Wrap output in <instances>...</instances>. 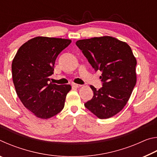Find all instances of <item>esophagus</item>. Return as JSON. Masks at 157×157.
I'll return each instance as SVG.
<instances>
[{"mask_svg":"<svg viewBox=\"0 0 157 157\" xmlns=\"http://www.w3.org/2000/svg\"><path fill=\"white\" fill-rule=\"evenodd\" d=\"M72 86H74V87H75V88H79V87L82 86V85L81 84H78L73 83V84H72Z\"/></svg>","mask_w":157,"mask_h":157,"instance_id":"esophagus-1","label":"esophagus"}]
</instances>
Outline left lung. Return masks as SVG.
<instances>
[{"mask_svg":"<svg viewBox=\"0 0 157 157\" xmlns=\"http://www.w3.org/2000/svg\"><path fill=\"white\" fill-rule=\"evenodd\" d=\"M95 71H100L102 87L94 91L85 107L100 119L111 118L126 105L136 82V59L125 42L105 36L76 41Z\"/></svg>","mask_w":157,"mask_h":157,"instance_id":"left-lung-1","label":"left lung"}]
</instances>
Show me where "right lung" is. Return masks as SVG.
Here are the masks:
<instances>
[{
  "label": "right lung",
  "instance_id": "right-lung-1",
  "mask_svg": "<svg viewBox=\"0 0 157 157\" xmlns=\"http://www.w3.org/2000/svg\"><path fill=\"white\" fill-rule=\"evenodd\" d=\"M71 43L69 39L34 37L19 48L12 61V79L17 94L37 118H51L64 107L71 85L52 84L50 77L58 55Z\"/></svg>",
  "mask_w": 157,
  "mask_h": 157
}]
</instances>
